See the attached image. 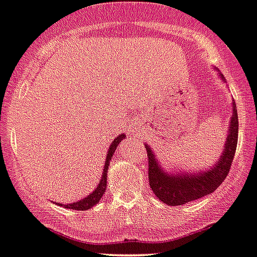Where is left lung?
<instances>
[{
	"mask_svg": "<svg viewBox=\"0 0 257 257\" xmlns=\"http://www.w3.org/2000/svg\"><path fill=\"white\" fill-rule=\"evenodd\" d=\"M232 111L233 115L230 121V128H228L222 156L220 161L216 162L215 166L209 171L194 175L185 174V172L184 175L166 174L159 166L150 146H146L147 157H149L150 187L157 199L170 206H179L211 194L222 184L230 171L237 147L238 118L235 103H232Z\"/></svg>",
	"mask_w": 257,
	"mask_h": 257,
	"instance_id": "1",
	"label": "left lung"
}]
</instances>
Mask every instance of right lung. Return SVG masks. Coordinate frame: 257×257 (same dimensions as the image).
<instances>
[{"label": "right lung", "mask_w": 257, "mask_h": 257, "mask_svg": "<svg viewBox=\"0 0 257 257\" xmlns=\"http://www.w3.org/2000/svg\"><path fill=\"white\" fill-rule=\"evenodd\" d=\"M122 139H125V135H120V136H117L115 140H113L112 144H111L110 149H108V151H107V155H106V162H105V167H103L102 179H101L100 184H98V186L96 187L95 191H93L92 194L88 195L87 197H85V199L80 200V201H76V202H73V204L63 205L66 209L78 210V211H85V210L91 209V207L98 204V201L101 200L102 195L105 194L106 185H107V170H108V165H110V161H111V157H112L113 152H115V150H116V147H117V145L120 144L121 140H122ZM61 206H62V204H61Z\"/></svg>", "instance_id": "1"}]
</instances>
